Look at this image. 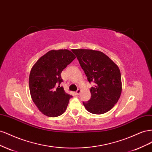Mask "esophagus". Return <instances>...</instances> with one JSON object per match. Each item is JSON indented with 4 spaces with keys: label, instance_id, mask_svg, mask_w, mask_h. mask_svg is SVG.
I'll return each mask as SVG.
<instances>
[{
    "label": "esophagus",
    "instance_id": "1",
    "mask_svg": "<svg viewBox=\"0 0 152 152\" xmlns=\"http://www.w3.org/2000/svg\"><path fill=\"white\" fill-rule=\"evenodd\" d=\"M80 89H77V91L75 92V94H77V95H79L80 94Z\"/></svg>",
    "mask_w": 152,
    "mask_h": 152
}]
</instances>
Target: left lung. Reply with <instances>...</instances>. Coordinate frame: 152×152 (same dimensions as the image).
Listing matches in <instances>:
<instances>
[{"mask_svg": "<svg viewBox=\"0 0 152 152\" xmlns=\"http://www.w3.org/2000/svg\"><path fill=\"white\" fill-rule=\"evenodd\" d=\"M89 83L94 85L91 99L83 104L93 114L108 112L115 104L122 92L121 72L117 65L102 52L91 49H72Z\"/></svg>", "mask_w": 152, "mask_h": 152, "instance_id": "1", "label": "left lung"}]
</instances>
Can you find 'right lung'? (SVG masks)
Masks as SVG:
<instances>
[{"mask_svg":"<svg viewBox=\"0 0 152 152\" xmlns=\"http://www.w3.org/2000/svg\"><path fill=\"white\" fill-rule=\"evenodd\" d=\"M75 58L69 50H51L32 67L29 77L31 97L45 115L56 117L65 112L72 96L60 86L63 82L61 73Z\"/></svg>","mask_w":152,"mask_h":152,"instance_id":"add662e5","label":"right lung"}]
</instances>
